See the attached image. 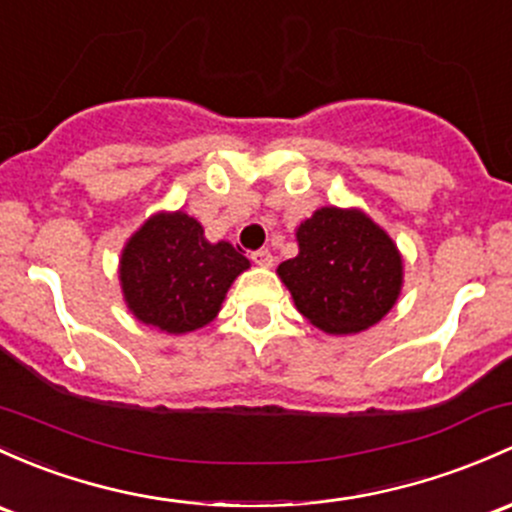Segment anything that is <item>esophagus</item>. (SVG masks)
<instances>
[{
  "mask_svg": "<svg viewBox=\"0 0 512 512\" xmlns=\"http://www.w3.org/2000/svg\"><path fill=\"white\" fill-rule=\"evenodd\" d=\"M251 261H254L256 266L268 268V266H273V254L268 249H258V251H254V254H251Z\"/></svg>",
  "mask_w": 512,
  "mask_h": 512,
  "instance_id": "1",
  "label": "esophagus"
}]
</instances>
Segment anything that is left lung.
<instances>
[{"mask_svg":"<svg viewBox=\"0 0 512 512\" xmlns=\"http://www.w3.org/2000/svg\"><path fill=\"white\" fill-rule=\"evenodd\" d=\"M298 256L278 266L295 307L327 334H356L388 315L403 288L393 239L361 210L322 207L300 224Z\"/></svg>","mask_w":512,"mask_h":512,"instance_id":"left-lung-1","label":"left lung"}]
</instances>
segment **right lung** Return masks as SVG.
Instances as JSON below:
<instances>
[{
  "label": "right lung",
  "mask_w": 512,
  "mask_h": 512,
  "mask_svg": "<svg viewBox=\"0 0 512 512\" xmlns=\"http://www.w3.org/2000/svg\"><path fill=\"white\" fill-rule=\"evenodd\" d=\"M249 258L229 241L210 244L205 229L185 212H158L122 251L119 280L136 320L168 334L210 324Z\"/></svg>",
  "instance_id": "1"
}]
</instances>
